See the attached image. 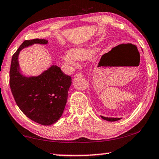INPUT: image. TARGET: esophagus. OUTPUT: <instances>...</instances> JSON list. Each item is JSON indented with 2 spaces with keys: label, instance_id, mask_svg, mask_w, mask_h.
<instances>
[{
  "label": "esophagus",
  "instance_id": "obj_1",
  "mask_svg": "<svg viewBox=\"0 0 159 159\" xmlns=\"http://www.w3.org/2000/svg\"><path fill=\"white\" fill-rule=\"evenodd\" d=\"M81 78V77H83V74L82 73H78V74H75V75H74V78Z\"/></svg>",
  "mask_w": 159,
  "mask_h": 159
}]
</instances>
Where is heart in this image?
Instances as JSON below:
<instances>
[{"label":"heart","instance_id":"b5f03b06","mask_svg":"<svg viewBox=\"0 0 159 159\" xmlns=\"http://www.w3.org/2000/svg\"><path fill=\"white\" fill-rule=\"evenodd\" d=\"M95 54V50L91 48L77 47L70 49V52L62 55V60L67 63L74 65L78 60H86L92 58Z\"/></svg>","mask_w":159,"mask_h":159}]
</instances>
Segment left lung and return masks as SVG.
Returning a JSON list of instances; mask_svg holds the SVG:
<instances>
[{
  "mask_svg": "<svg viewBox=\"0 0 159 159\" xmlns=\"http://www.w3.org/2000/svg\"><path fill=\"white\" fill-rule=\"evenodd\" d=\"M100 116L102 119L108 120V121H116V120H118L121 119L120 118H108V117H104V116Z\"/></svg>",
  "mask_w": 159,
  "mask_h": 159,
  "instance_id": "1",
  "label": "left lung"
}]
</instances>
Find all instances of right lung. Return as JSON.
<instances>
[{"mask_svg":"<svg viewBox=\"0 0 159 159\" xmlns=\"http://www.w3.org/2000/svg\"><path fill=\"white\" fill-rule=\"evenodd\" d=\"M35 43L47 44L48 41H25L12 56L10 88L16 105L27 117L49 126L57 121L64 112L72 79L57 65H52L38 76L27 77L21 73L18 61L20 51Z\"/></svg>","mask_w":159,"mask_h":159,"instance_id":"1","label":"right lung"}]
</instances>
